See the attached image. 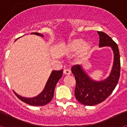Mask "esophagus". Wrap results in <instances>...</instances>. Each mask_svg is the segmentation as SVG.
Returning <instances> with one entry per match:
<instances>
[{
  "instance_id": "obj_1",
  "label": "esophagus",
  "mask_w": 127,
  "mask_h": 127,
  "mask_svg": "<svg viewBox=\"0 0 127 127\" xmlns=\"http://www.w3.org/2000/svg\"><path fill=\"white\" fill-rule=\"evenodd\" d=\"M64 74L65 75L70 74V70H69V69H64Z\"/></svg>"
}]
</instances>
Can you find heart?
Masks as SVG:
<instances>
[{
  "label": "heart",
  "instance_id": "b5f03b06",
  "mask_svg": "<svg viewBox=\"0 0 127 127\" xmlns=\"http://www.w3.org/2000/svg\"><path fill=\"white\" fill-rule=\"evenodd\" d=\"M92 48V44L90 41L76 38L72 39L65 46V51L70 54L77 51V57L79 60H85L89 57Z\"/></svg>",
  "mask_w": 127,
  "mask_h": 127
}]
</instances>
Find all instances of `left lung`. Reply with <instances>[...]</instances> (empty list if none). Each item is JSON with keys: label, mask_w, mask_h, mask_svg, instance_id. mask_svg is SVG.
I'll return each mask as SVG.
<instances>
[{"label": "left lung", "mask_w": 127, "mask_h": 127, "mask_svg": "<svg viewBox=\"0 0 127 127\" xmlns=\"http://www.w3.org/2000/svg\"><path fill=\"white\" fill-rule=\"evenodd\" d=\"M97 32L99 35V48L111 47L113 50V64L108 77L101 81L93 79L81 65L72 67L71 71L76 81L75 97L85 105H97L104 101L116 88L120 75V56L118 45L108 35L102 32Z\"/></svg>", "instance_id": "1"}]
</instances>
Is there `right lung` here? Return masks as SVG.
I'll list each match as a JSON object with an SVG mask.
<instances>
[{"label": "right lung", "instance_id": "obj_1", "mask_svg": "<svg viewBox=\"0 0 127 127\" xmlns=\"http://www.w3.org/2000/svg\"><path fill=\"white\" fill-rule=\"evenodd\" d=\"M31 34H35L38 36L44 37L43 35L37 33V32H33ZM62 69L60 70H53L47 81L45 87L43 90L39 95L34 97L27 98V97L20 96V95L16 94L14 91V92L19 99L24 102L26 104H29L30 105H35V106H43V105L48 104L52 100L56 85L59 81V79L62 77Z\"/></svg>", "mask_w": 127, "mask_h": 127}]
</instances>
